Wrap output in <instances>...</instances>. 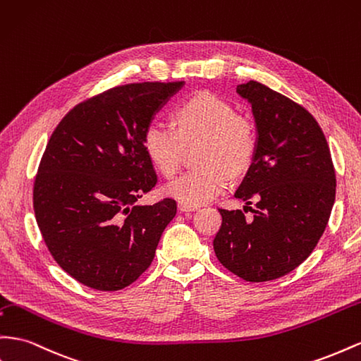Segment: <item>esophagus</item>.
Returning <instances> with one entry per match:
<instances>
[{
	"label": "esophagus",
	"mask_w": 361,
	"mask_h": 361,
	"mask_svg": "<svg viewBox=\"0 0 361 361\" xmlns=\"http://www.w3.org/2000/svg\"><path fill=\"white\" fill-rule=\"evenodd\" d=\"M178 208H179V211L180 212H187V211H194V208L196 207H188V204H185V203H178Z\"/></svg>",
	"instance_id": "obj_1"
}]
</instances>
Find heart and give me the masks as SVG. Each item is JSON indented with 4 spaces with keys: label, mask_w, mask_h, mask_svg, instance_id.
Here are the masks:
<instances>
[{
    "label": "heart",
    "mask_w": 361,
    "mask_h": 361,
    "mask_svg": "<svg viewBox=\"0 0 361 361\" xmlns=\"http://www.w3.org/2000/svg\"><path fill=\"white\" fill-rule=\"evenodd\" d=\"M173 124L154 120L144 130L142 145L152 164L165 178L180 169L187 145L203 142L199 162L203 167L182 174L167 185L169 196L188 207L212 200L228 188L231 173L252 164L258 149L255 124L221 97L200 91L179 104Z\"/></svg>",
    "instance_id": "heart-1"
}]
</instances>
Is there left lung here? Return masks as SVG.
I'll return each instance as SVG.
<instances>
[{"label": "left lung", "instance_id": "left-lung-1", "mask_svg": "<svg viewBox=\"0 0 361 361\" xmlns=\"http://www.w3.org/2000/svg\"><path fill=\"white\" fill-rule=\"evenodd\" d=\"M252 104L258 149L235 197L252 212L219 208V261L249 282L290 274L314 250L336 199V170L325 135L304 106L255 80L237 86Z\"/></svg>", "mask_w": 361, "mask_h": 361}]
</instances>
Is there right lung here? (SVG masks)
Segmentation results:
<instances>
[{
	"mask_svg": "<svg viewBox=\"0 0 361 361\" xmlns=\"http://www.w3.org/2000/svg\"><path fill=\"white\" fill-rule=\"evenodd\" d=\"M182 85L114 86L74 106L48 140L33 185L36 221L54 261L86 287L130 286L176 216L174 199L136 200L158 182L144 130Z\"/></svg>",
	"mask_w": 361,
	"mask_h": 361,
	"instance_id": "1",
	"label": "right lung"
}]
</instances>
